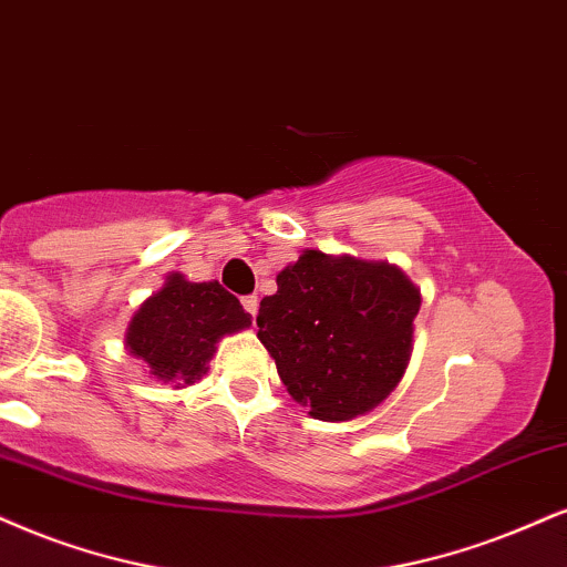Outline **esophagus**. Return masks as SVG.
<instances>
[{
  "instance_id": "obj_1",
  "label": "esophagus",
  "mask_w": 567,
  "mask_h": 567,
  "mask_svg": "<svg viewBox=\"0 0 567 567\" xmlns=\"http://www.w3.org/2000/svg\"><path fill=\"white\" fill-rule=\"evenodd\" d=\"M241 305H244V310H247L249 316L255 318V316H257V307H260V299H257L255 295H249V297L241 299Z\"/></svg>"
}]
</instances>
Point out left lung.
<instances>
[{"label":"left lung","mask_w":567,"mask_h":567,"mask_svg":"<svg viewBox=\"0 0 567 567\" xmlns=\"http://www.w3.org/2000/svg\"><path fill=\"white\" fill-rule=\"evenodd\" d=\"M257 339L318 421H352L402 381L421 291L396 265L305 249L276 276Z\"/></svg>","instance_id":"obj_1"}]
</instances>
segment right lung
Masks as SVG:
<instances>
[{
    "label": "right lung",
    "mask_w": 567,
    "mask_h": 567,
    "mask_svg": "<svg viewBox=\"0 0 567 567\" xmlns=\"http://www.w3.org/2000/svg\"><path fill=\"white\" fill-rule=\"evenodd\" d=\"M249 326V312L218 281L192 284L171 272L131 318L125 349L144 360L157 381L192 386L207 373L218 341Z\"/></svg>",
    "instance_id": "obj_1"
}]
</instances>
